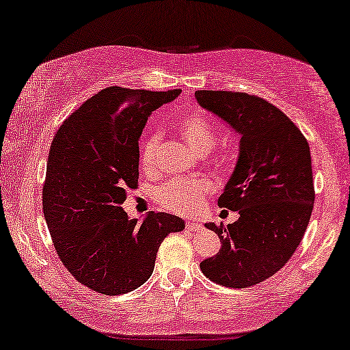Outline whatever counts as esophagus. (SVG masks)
I'll return each instance as SVG.
<instances>
[{
  "label": "esophagus",
  "mask_w": 350,
  "mask_h": 350,
  "mask_svg": "<svg viewBox=\"0 0 350 350\" xmlns=\"http://www.w3.org/2000/svg\"><path fill=\"white\" fill-rule=\"evenodd\" d=\"M200 228H202V224H200L199 221H191V219L186 221V229H188V231H191V232L200 231Z\"/></svg>",
  "instance_id": "1"
}]
</instances>
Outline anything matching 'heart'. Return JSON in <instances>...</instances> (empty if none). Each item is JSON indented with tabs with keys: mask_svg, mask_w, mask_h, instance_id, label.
<instances>
[{
	"mask_svg": "<svg viewBox=\"0 0 350 350\" xmlns=\"http://www.w3.org/2000/svg\"><path fill=\"white\" fill-rule=\"evenodd\" d=\"M176 132L183 138L189 150L202 156L212 151L217 142V132L210 119L202 113H185L176 119ZM159 133H150L142 142L138 151V162L142 170L151 175L156 172V156L159 150ZM212 164L219 172H231L234 169V157L229 151H218L212 157ZM213 191V186L207 180H169L154 191L156 202L170 212L191 215L204 205L205 196Z\"/></svg>",
	"mask_w": 350,
	"mask_h": 350,
	"instance_id": "b5f03b06",
	"label": "heart"
}]
</instances>
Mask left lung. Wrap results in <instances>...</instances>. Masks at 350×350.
Listing matches in <instances>:
<instances>
[{
    "mask_svg": "<svg viewBox=\"0 0 350 350\" xmlns=\"http://www.w3.org/2000/svg\"><path fill=\"white\" fill-rule=\"evenodd\" d=\"M199 105L241 135V154L218 205L237 221L207 223L221 248L200 262L204 275L229 288H247L286 265L314 208L309 143L296 124L267 100L232 90H198Z\"/></svg>",
    "mask_w": 350,
    "mask_h": 350,
    "instance_id": "1",
    "label": "left lung"
}]
</instances>
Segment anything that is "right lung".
Instances as JSON below:
<instances>
[{"label":"right lung","mask_w":350,"mask_h":350,"mask_svg":"<svg viewBox=\"0 0 350 350\" xmlns=\"http://www.w3.org/2000/svg\"><path fill=\"white\" fill-rule=\"evenodd\" d=\"M180 92L111 85L71 113L52 140L42 212L60 261L97 293L145 284L162 241L185 228L175 215L150 212L138 221L121 207L138 188V138L148 116Z\"/></svg>","instance_id":"right-lung-1"}]
</instances>
